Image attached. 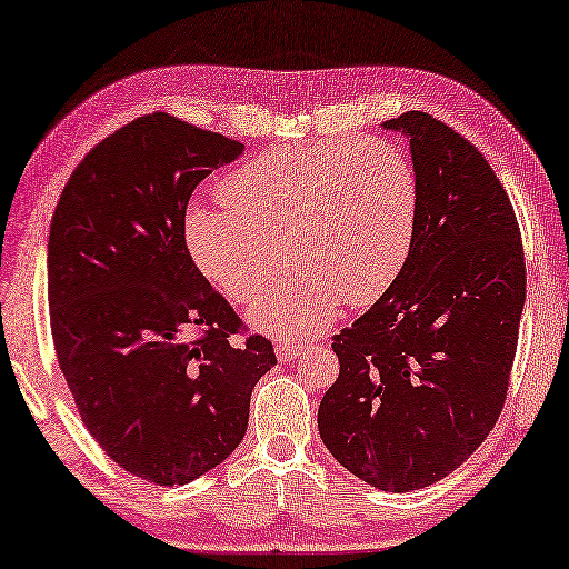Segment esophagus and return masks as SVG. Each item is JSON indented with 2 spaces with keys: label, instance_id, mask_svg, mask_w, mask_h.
I'll return each mask as SVG.
<instances>
[{
  "label": "esophagus",
  "instance_id": "34e87169",
  "mask_svg": "<svg viewBox=\"0 0 569 569\" xmlns=\"http://www.w3.org/2000/svg\"><path fill=\"white\" fill-rule=\"evenodd\" d=\"M303 350H307V342H301V340H282V342H277V348H274L280 362H292V359H297Z\"/></svg>",
  "mask_w": 569,
  "mask_h": 569
}]
</instances>
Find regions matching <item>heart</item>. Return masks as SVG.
Masks as SVG:
<instances>
[{
	"mask_svg": "<svg viewBox=\"0 0 569 569\" xmlns=\"http://www.w3.org/2000/svg\"><path fill=\"white\" fill-rule=\"evenodd\" d=\"M221 190L227 200L188 207L186 243L204 277L239 303L258 299L289 258L297 262L251 311L272 336H311L340 299L362 307L381 297L403 272L420 219L418 171L383 137L272 147Z\"/></svg>",
	"mask_w": 569,
	"mask_h": 569,
	"instance_id": "heart-1",
	"label": "heart"
}]
</instances>
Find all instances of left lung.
<instances>
[{"label": "left lung", "instance_id": "left-lung-1", "mask_svg": "<svg viewBox=\"0 0 569 569\" xmlns=\"http://www.w3.org/2000/svg\"><path fill=\"white\" fill-rule=\"evenodd\" d=\"M420 178L403 272L332 338L336 383L318 432L336 461L383 492L459 468L500 418L526 299L521 233L490 163L422 110L386 120Z\"/></svg>", "mask_w": 569, "mask_h": 569}]
</instances>
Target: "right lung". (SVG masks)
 I'll list each match as a JSON object with an SVG mask.
<instances>
[{
	"instance_id": "1",
	"label": "right lung",
	"mask_w": 569,
	"mask_h": 569,
	"mask_svg": "<svg viewBox=\"0 0 569 569\" xmlns=\"http://www.w3.org/2000/svg\"><path fill=\"white\" fill-rule=\"evenodd\" d=\"M243 144L169 113L96 144L60 196L48 303L64 381L99 447L128 473L186 485L241 445L272 342L241 321L192 262V190Z\"/></svg>"
}]
</instances>
